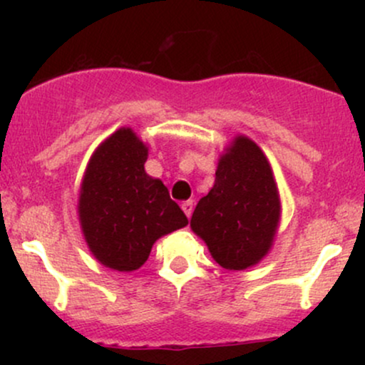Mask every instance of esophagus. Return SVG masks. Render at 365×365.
<instances>
[{
    "label": "esophagus",
    "instance_id": "1",
    "mask_svg": "<svg viewBox=\"0 0 365 365\" xmlns=\"http://www.w3.org/2000/svg\"><path fill=\"white\" fill-rule=\"evenodd\" d=\"M182 209H183V212L187 215V217H190L192 211H194V202H192V200H187V202L182 204Z\"/></svg>",
    "mask_w": 365,
    "mask_h": 365
}]
</instances>
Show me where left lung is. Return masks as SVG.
<instances>
[{
	"label": "left lung",
	"mask_w": 365,
	"mask_h": 365,
	"mask_svg": "<svg viewBox=\"0 0 365 365\" xmlns=\"http://www.w3.org/2000/svg\"><path fill=\"white\" fill-rule=\"evenodd\" d=\"M282 217L273 168L262 149L237 135L217 159L215 185L197 202L190 228L212 259L242 271L269 254Z\"/></svg>",
	"instance_id": "left-lung-1"
}]
</instances>
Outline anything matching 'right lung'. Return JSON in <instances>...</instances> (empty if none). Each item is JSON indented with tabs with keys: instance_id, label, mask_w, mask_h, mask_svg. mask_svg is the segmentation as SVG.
I'll return each instance as SVG.
<instances>
[{
	"instance_id": "right-lung-1",
	"label": "right lung",
	"mask_w": 365,
	"mask_h": 365,
	"mask_svg": "<svg viewBox=\"0 0 365 365\" xmlns=\"http://www.w3.org/2000/svg\"><path fill=\"white\" fill-rule=\"evenodd\" d=\"M149 148L121 127L96 148L78 190V221L91 254L120 273L148 261L158 238L188 225L159 178L145 173Z\"/></svg>"
}]
</instances>
